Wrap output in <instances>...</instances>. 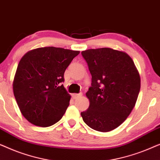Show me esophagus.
<instances>
[{"label": "esophagus", "mask_w": 160, "mask_h": 160, "mask_svg": "<svg viewBox=\"0 0 160 160\" xmlns=\"http://www.w3.org/2000/svg\"><path fill=\"white\" fill-rule=\"evenodd\" d=\"M82 96V93H78V94H73V99H77V98H79Z\"/></svg>", "instance_id": "obj_1"}]
</instances>
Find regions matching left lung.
I'll list each match as a JSON object with an SVG mask.
<instances>
[{
	"label": "left lung",
	"instance_id": "1",
	"mask_svg": "<svg viewBox=\"0 0 160 160\" xmlns=\"http://www.w3.org/2000/svg\"><path fill=\"white\" fill-rule=\"evenodd\" d=\"M92 75V87L86 93L89 100L81 113L93 130L109 132L125 121L137 101L141 78L132 58L111 48L82 52Z\"/></svg>",
	"mask_w": 160,
	"mask_h": 160
}]
</instances>
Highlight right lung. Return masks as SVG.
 Segmentation results:
<instances>
[{
  "instance_id": "add662e5",
  "label": "right lung",
  "mask_w": 160,
  "mask_h": 160,
  "mask_svg": "<svg viewBox=\"0 0 160 160\" xmlns=\"http://www.w3.org/2000/svg\"><path fill=\"white\" fill-rule=\"evenodd\" d=\"M79 51L54 47L30 50L19 61L13 91L24 117L47 128L62 119L71 95L62 83L64 73Z\"/></svg>"
}]
</instances>
